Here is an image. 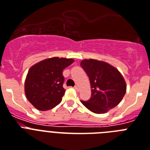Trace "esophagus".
<instances>
[{
    "mask_svg": "<svg viewBox=\"0 0 150 150\" xmlns=\"http://www.w3.org/2000/svg\"><path fill=\"white\" fill-rule=\"evenodd\" d=\"M74 88H75V89L76 90V91H77V92H79V87H78L77 86H75V87H74Z\"/></svg>",
    "mask_w": 150,
    "mask_h": 150,
    "instance_id": "obj_1",
    "label": "esophagus"
}]
</instances>
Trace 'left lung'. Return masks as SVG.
Masks as SVG:
<instances>
[{
  "instance_id": "obj_1",
  "label": "left lung",
  "mask_w": 150,
  "mask_h": 150,
  "mask_svg": "<svg viewBox=\"0 0 150 150\" xmlns=\"http://www.w3.org/2000/svg\"><path fill=\"white\" fill-rule=\"evenodd\" d=\"M89 78L92 95L81 103L92 112L103 114L115 108L126 92L121 73L109 64L95 59H85L80 64Z\"/></svg>"
}]
</instances>
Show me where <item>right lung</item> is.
Returning <instances> with one entry per match:
<instances>
[{
	"label": "right lung",
	"instance_id": "obj_1",
	"mask_svg": "<svg viewBox=\"0 0 150 150\" xmlns=\"http://www.w3.org/2000/svg\"><path fill=\"white\" fill-rule=\"evenodd\" d=\"M74 62L71 58H47L33 65L27 75L24 91L27 98L37 109L46 111L58 105L65 90L63 70Z\"/></svg>",
	"mask_w": 150,
	"mask_h": 150
}]
</instances>
